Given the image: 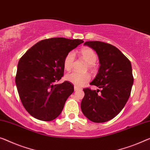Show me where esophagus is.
Instances as JSON below:
<instances>
[{"instance_id": "obj_1", "label": "esophagus", "mask_w": 150, "mask_h": 150, "mask_svg": "<svg viewBox=\"0 0 150 150\" xmlns=\"http://www.w3.org/2000/svg\"><path fill=\"white\" fill-rule=\"evenodd\" d=\"M74 89H75V91H78V90H79V89H81L80 88H79V87L75 86L74 87Z\"/></svg>"}]
</instances>
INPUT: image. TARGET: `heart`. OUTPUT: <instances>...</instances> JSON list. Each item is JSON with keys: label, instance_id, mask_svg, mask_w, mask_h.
Here are the masks:
<instances>
[{"label": "heart", "instance_id": "1", "mask_svg": "<svg viewBox=\"0 0 150 150\" xmlns=\"http://www.w3.org/2000/svg\"><path fill=\"white\" fill-rule=\"evenodd\" d=\"M80 53L82 56L83 59L88 63V66L89 68L93 67V64L97 60L96 54L95 53L92 49L88 47L82 48ZM75 59V52L73 51L69 52L65 56L63 61V65L64 69L67 71H70L72 69L74 63ZM65 79L67 81L71 83L76 86H82L85 83L88 82L90 80V76L88 73H78L76 72L70 73L65 76Z\"/></svg>", "mask_w": 150, "mask_h": 150}]
</instances>
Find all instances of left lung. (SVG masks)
I'll return each mask as SVG.
<instances>
[{
    "mask_svg": "<svg viewBox=\"0 0 150 150\" xmlns=\"http://www.w3.org/2000/svg\"><path fill=\"white\" fill-rule=\"evenodd\" d=\"M84 45L93 49L99 58V70L90 85L101 89H83L82 112L92 122H107L122 110L130 96L133 84L131 62L110 44L88 41Z\"/></svg>",
    "mask_w": 150,
    "mask_h": 150,
    "instance_id": "left-lung-1",
    "label": "left lung"
}]
</instances>
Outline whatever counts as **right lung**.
Listing matches in <instances>:
<instances>
[{
	"label": "right lung",
	"instance_id": "add662e5",
	"mask_svg": "<svg viewBox=\"0 0 150 150\" xmlns=\"http://www.w3.org/2000/svg\"><path fill=\"white\" fill-rule=\"evenodd\" d=\"M83 42L64 38L43 40L20 59L15 83L22 104L33 117L50 121L61 113L74 86L67 81L55 82L63 76L65 56Z\"/></svg>",
	"mask_w": 150,
	"mask_h": 150
}]
</instances>
